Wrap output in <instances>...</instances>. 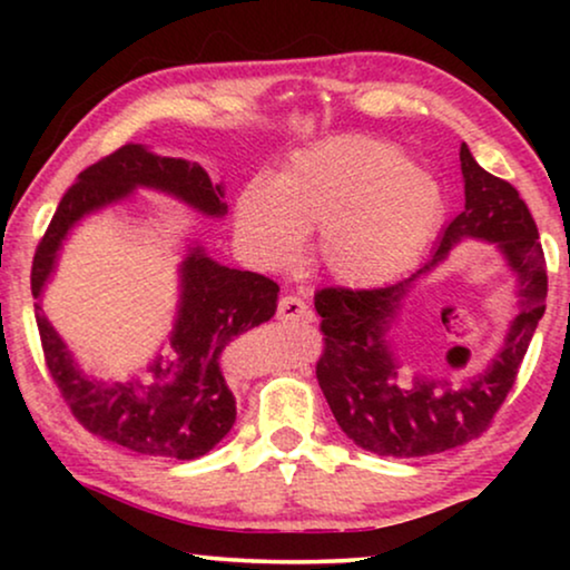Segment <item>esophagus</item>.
<instances>
[{
	"label": "esophagus",
	"instance_id": "esophagus-1",
	"mask_svg": "<svg viewBox=\"0 0 570 570\" xmlns=\"http://www.w3.org/2000/svg\"><path fill=\"white\" fill-rule=\"evenodd\" d=\"M277 318L279 322H308L311 311L298 295H283L277 303Z\"/></svg>",
	"mask_w": 570,
	"mask_h": 570
}]
</instances>
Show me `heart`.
Returning <instances> with one entry per match:
<instances>
[{
  "label": "heart",
  "instance_id": "b5f03b06",
  "mask_svg": "<svg viewBox=\"0 0 570 570\" xmlns=\"http://www.w3.org/2000/svg\"><path fill=\"white\" fill-rule=\"evenodd\" d=\"M443 217L439 181L400 147L332 137L293 155L272 184H248L236 233L269 267H285L318 236V259L345 285H379L407 269Z\"/></svg>",
  "mask_w": 570,
  "mask_h": 570
}]
</instances>
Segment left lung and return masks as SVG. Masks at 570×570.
Wrapping results in <instances>:
<instances>
[{
	"instance_id": "left-lung-1",
	"label": "left lung",
	"mask_w": 570,
	"mask_h": 570,
	"mask_svg": "<svg viewBox=\"0 0 570 570\" xmlns=\"http://www.w3.org/2000/svg\"><path fill=\"white\" fill-rule=\"evenodd\" d=\"M459 160L464 209L446 225L439 248L415 275L373 291L324 287L316 293L324 332L318 386L347 439L379 456H428L478 439L511 392L544 314L548 269L532 213L509 181L472 158L466 145ZM466 237L495 243L518 277V314L510 332L494 361L478 374L402 380L391 330L403 298Z\"/></svg>"
}]
</instances>
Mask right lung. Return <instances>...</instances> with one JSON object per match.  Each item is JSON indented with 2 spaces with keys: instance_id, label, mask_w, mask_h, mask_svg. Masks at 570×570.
Listing matches in <instances>:
<instances>
[{
  "instance_id": "obj_1",
  "label": "right lung",
  "mask_w": 570,
  "mask_h": 570,
  "mask_svg": "<svg viewBox=\"0 0 570 570\" xmlns=\"http://www.w3.org/2000/svg\"><path fill=\"white\" fill-rule=\"evenodd\" d=\"M137 189L168 194L205 217H223L225 186L209 181L199 163L166 158L145 145H124L85 168L61 197L30 272L36 322L46 365L72 415L100 439L137 454L197 459L220 443L236 423V396L223 373V350L238 334L269 322L277 311V283L256 272L217 264L202 246H189L178 267V303L168 355H155L145 379L100 381L85 373L41 308L61 246L82 217L135 197Z\"/></svg>"
}]
</instances>
